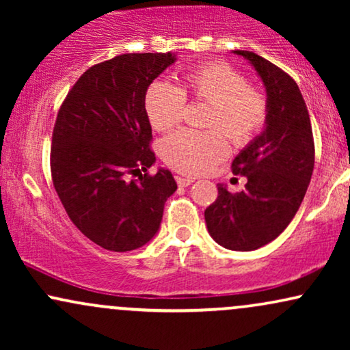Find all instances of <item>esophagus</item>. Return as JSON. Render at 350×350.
Here are the masks:
<instances>
[{
	"mask_svg": "<svg viewBox=\"0 0 350 350\" xmlns=\"http://www.w3.org/2000/svg\"><path fill=\"white\" fill-rule=\"evenodd\" d=\"M176 183H178L179 187H186V186H189V184L194 183V180H192L191 178H183V176H176Z\"/></svg>",
	"mask_w": 350,
	"mask_h": 350,
	"instance_id": "34e87169",
	"label": "esophagus"
}]
</instances>
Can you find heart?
Segmentation results:
<instances>
[{
    "instance_id": "heart-1",
    "label": "heart",
    "mask_w": 350,
    "mask_h": 350,
    "mask_svg": "<svg viewBox=\"0 0 350 350\" xmlns=\"http://www.w3.org/2000/svg\"><path fill=\"white\" fill-rule=\"evenodd\" d=\"M186 98L206 102L204 126L180 130L164 139L163 159L183 174H202L228 154L226 133L235 146H247L268 118V100L260 88L224 60H207L183 74L180 87L156 80L144 94V110L156 131L178 126L186 111Z\"/></svg>"
}]
</instances>
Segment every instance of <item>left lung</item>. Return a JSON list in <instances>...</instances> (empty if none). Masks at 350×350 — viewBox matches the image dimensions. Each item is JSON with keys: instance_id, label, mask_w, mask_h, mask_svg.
<instances>
[{"instance_id": "left-lung-1", "label": "left lung", "mask_w": 350, "mask_h": 350, "mask_svg": "<svg viewBox=\"0 0 350 350\" xmlns=\"http://www.w3.org/2000/svg\"><path fill=\"white\" fill-rule=\"evenodd\" d=\"M235 54L250 60L267 87V126L232 163V172L247 178L243 191L232 194L219 186L204 217L217 243L250 252L275 240L298 212L314 170V138L291 75L255 52Z\"/></svg>"}]
</instances>
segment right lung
<instances>
[{
    "instance_id": "1",
    "label": "right lung",
    "mask_w": 350,
    "mask_h": 350,
    "mask_svg": "<svg viewBox=\"0 0 350 350\" xmlns=\"http://www.w3.org/2000/svg\"><path fill=\"white\" fill-rule=\"evenodd\" d=\"M172 62L171 52H144L95 64L57 111L52 184L72 224L105 250L150 242L178 189L167 170L148 172L156 158L144 110L148 87Z\"/></svg>"
}]
</instances>
